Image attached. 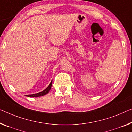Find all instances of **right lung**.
Returning a JSON list of instances; mask_svg holds the SVG:
<instances>
[{"instance_id": "obj_1", "label": "right lung", "mask_w": 132, "mask_h": 132, "mask_svg": "<svg viewBox=\"0 0 132 132\" xmlns=\"http://www.w3.org/2000/svg\"><path fill=\"white\" fill-rule=\"evenodd\" d=\"M52 82H50V84H49L48 87H47L46 89H44V91H41L40 92H38V93H37V94H31V95H27L26 96L28 97H41V96L45 95L46 94H48L49 91H50L51 88H52Z\"/></svg>"}]
</instances>
